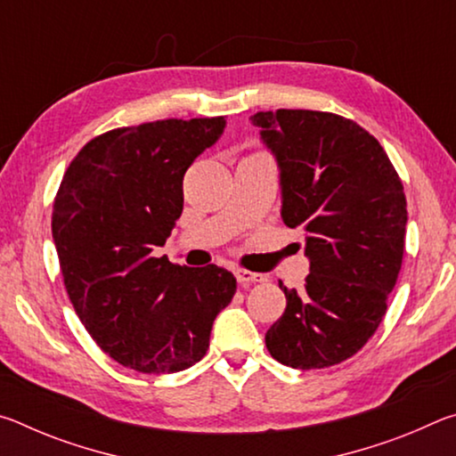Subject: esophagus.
Instances as JSON below:
<instances>
[{
  "mask_svg": "<svg viewBox=\"0 0 456 456\" xmlns=\"http://www.w3.org/2000/svg\"><path fill=\"white\" fill-rule=\"evenodd\" d=\"M233 273H235L239 283H259V281H265V275L264 273L247 272V269H235Z\"/></svg>",
  "mask_w": 456,
  "mask_h": 456,
  "instance_id": "esophagus-1",
  "label": "esophagus"
}]
</instances>
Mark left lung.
Returning a JSON list of instances; mask_svg holds the SVG:
<instances>
[{"mask_svg":"<svg viewBox=\"0 0 456 456\" xmlns=\"http://www.w3.org/2000/svg\"><path fill=\"white\" fill-rule=\"evenodd\" d=\"M280 168L281 219L305 231L310 275L285 291L265 334L272 356L297 370L352 358L380 326L403 265L406 197L380 142L354 120L318 110L249 118Z\"/></svg>","mask_w":456,"mask_h":456,"instance_id":"1","label":"left lung"}]
</instances>
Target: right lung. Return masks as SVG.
<instances>
[{
    "mask_svg": "<svg viewBox=\"0 0 456 456\" xmlns=\"http://www.w3.org/2000/svg\"><path fill=\"white\" fill-rule=\"evenodd\" d=\"M225 118L157 120L92 138L53 200L52 237L70 302L94 342L144 374L191 368L237 281L217 265L152 257L183 213V176Z\"/></svg>",
    "mask_w": 456,
    "mask_h": 456,
    "instance_id": "right-lung-1",
    "label": "right lung"
}]
</instances>
